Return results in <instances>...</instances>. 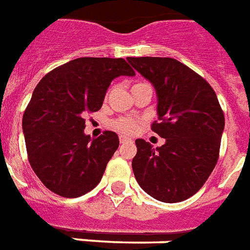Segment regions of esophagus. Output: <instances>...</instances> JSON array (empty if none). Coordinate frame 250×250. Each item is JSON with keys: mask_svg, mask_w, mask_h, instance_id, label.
<instances>
[{"mask_svg": "<svg viewBox=\"0 0 250 250\" xmlns=\"http://www.w3.org/2000/svg\"><path fill=\"white\" fill-rule=\"evenodd\" d=\"M119 140H120V143H125V142H128V138H125V136H120L119 138Z\"/></svg>", "mask_w": 250, "mask_h": 250, "instance_id": "obj_1", "label": "esophagus"}]
</instances>
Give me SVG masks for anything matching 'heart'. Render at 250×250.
<instances>
[{
  "instance_id": "b5f03b06",
  "label": "heart",
  "mask_w": 250,
  "mask_h": 250,
  "mask_svg": "<svg viewBox=\"0 0 250 250\" xmlns=\"http://www.w3.org/2000/svg\"><path fill=\"white\" fill-rule=\"evenodd\" d=\"M143 83L146 82H136L132 86V88L138 87V86L143 84ZM112 127L116 131H119L120 134H134L135 131L138 130V120L134 119V118H130V116H122V118H118V119L112 122Z\"/></svg>"
}]
</instances>
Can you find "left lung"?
<instances>
[{"mask_svg":"<svg viewBox=\"0 0 250 250\" xmlns=\"http://www.w3.org/2000/svg\"><path fill=\"white\" fill-rule=\"evenodd\" d=\"M127 61L156 90L159 122L151 128L166 139L158 148L135 140L136 182L163 203L187 200L204 186L219 159L225 119L216 92L176 59L128 57Z\"/></svg>","mask_w":250,"mask_h":250,"instance_id":"8db88e82","label":"left lung"}]
</instances>
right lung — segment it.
<instances>
[{
  "mask_svg": "<svg viewBox=\"0 0 250 250\" xmlns=\"http://www.w3.org/2000/svg\"><path fill=\"white\" fill-rule=\"evenodd\" d=\"M134 77L123 58L83 57L51 70L33 92L22 130L29 163L43 186L63 197H79L99 184L119 147L112 131L84 135L86 112L103 104L112 79Z\"/></svg>",
  "mask_w": 250,
  "mask_h": 250,
  "instance_id": "1",
  "label": "right lung"
}]
</instances>
